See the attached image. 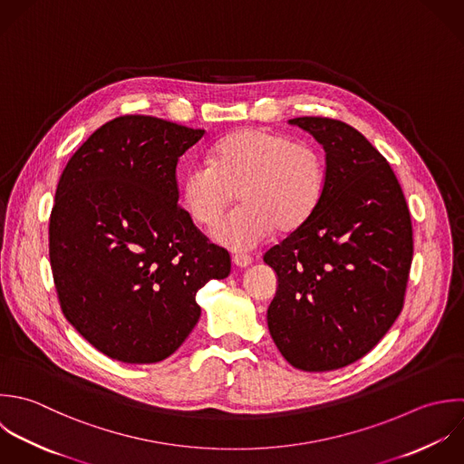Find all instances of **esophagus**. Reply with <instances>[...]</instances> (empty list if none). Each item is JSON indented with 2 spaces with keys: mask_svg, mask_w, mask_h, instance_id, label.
Masks as SVG:
<instances>
[{
  "mask_svg": "<svg viewBox=\"0 0 464 464\" xmlns=\"http://www.w3.org/2000/svg\"><path fill=\"white\" fill-rule=\"evenodd\" d=\"M233 264L237 267H249L253 264V258H251V255H246V253H235L233 255Z\"/></svg>",
  "mask_w": 464,
  "mask_h": 464,
  "instance_id": "1",
  "label": "esophagus"
}]
</instances>
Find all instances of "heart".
<instances>
[{
	"instance_id": "heart-1",
	"label": "heart",
	"mask_w": 464,
	"mask_h": 464,
	"mask_svg": "<svg viewBox=\"0 0 464 464\" xmlns=\"http://www.w3.org/2000/svg\"><path fill=\"white\" fill-rule=\"evenodd\" d=\"M325 179L318 148L282 131L246 128L220 139L209 162L186 169L182 197L191 217L213 227L238 193L242 206L215 229V238L231 249H249L275 229L302 227L322 202Z\"/></svg>"
}]
</instances>
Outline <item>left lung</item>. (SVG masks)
<instances>
[{"mask_svg": "<svg viewBox=\"0 0 464 464\" xmlns=\"http://www.w3.org/2000/svg\"><path fill=\"white\" fill-rule=\"evenodd\" d=\"M289 122L324 146L327 179L313 217L264 255L278 276L267 327L293 367L325 372L363 358L400 316L412 220L391 164L356 128L329 117Z\"/></svg>", "mask_w": 464, "mask_h": 464, "instance_id": "1", "label": "left lung"}]
</instances>
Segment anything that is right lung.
<instances>
[{"label":"right lung","mask_w":464,"mask_h":464,"mask_svg":"<svg viewBox=\"0 0 464 464\" xmlns=\"http://www.w3.org/2000/svg\"><path fill=\"white\" fill-rule=\"evenodd\" d=\"M204 130L122 115L95 130L61 173L48 226L64 318L122 363L171 356L200 318L197 293L231 271L179 206L177 162Z\"/></svg>","instance_id":"add662e5"}]
</instances>
